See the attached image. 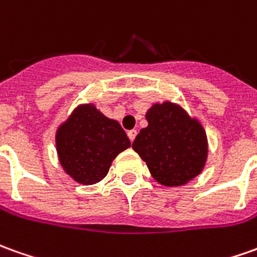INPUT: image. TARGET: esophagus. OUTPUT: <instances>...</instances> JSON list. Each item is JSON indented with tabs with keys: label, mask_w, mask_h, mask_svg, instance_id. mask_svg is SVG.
Returning <instances> with one entry per match:
<instances>
[{
	"label": "esophagus",
	"mask_w": 257,
	"mask_h": 257,
	"mask_svg": "<svg viewBox=\"0 0 257 257\" xmlns=\"http://www.w3.org/2000/svg\"><path fill=\"white\" fill-rule=\"evenodd\" d=\"M136 129H132V131H128V138H129V141L131 142H134V139H135V136H136Z\"/></svg>",
	"instance_id": "obj_1"
}]
</instances>
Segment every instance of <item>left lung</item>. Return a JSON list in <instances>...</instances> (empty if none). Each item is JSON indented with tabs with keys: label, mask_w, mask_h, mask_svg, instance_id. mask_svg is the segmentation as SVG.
I'll list each match as a JSON object with an SVG mask.
<instances>
[{
	"label": "left lung",
	"mask_w": 257,
	"mask_h": 257,
	"mask_svg": "<svg viewBox=\"0 0 257 257\" xmlns=\"http://www.w3.org/2000/svg\"><path fill=\"white\" fill-rule=\"evenodd\" d=\"M148 126L132 143L152 177L165 187H181L200 176L208 159V138L198 118L163 101L146 111Z\"/></svg>",
	"instance_id": "8db88e82"
}]
</instances>
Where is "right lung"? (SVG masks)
Masks as SVG:
<instances>
[{"label":"right lung","instance_id":"1","mask_svg":"<svg viewBox=\"0 0 257 257\" xmlns=\"http://www.w3.org/2000/svg\"><path fill=\"white\" fill-rule=\"evenodd\" d=\"M56 151L64 173L91 186L105 177L114 159L131 146L119 122L92 102L77 105L56 131Z\"/></svg>","mask_w":257,"mask_h":257}]
</instances>
